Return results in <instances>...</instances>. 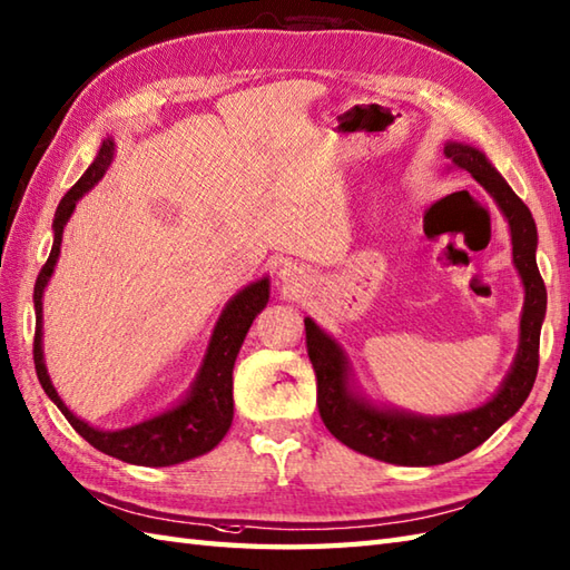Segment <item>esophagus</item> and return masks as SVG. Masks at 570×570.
<instances>
[{
    "mask_svg": "<svg viewBox=\"0 0 570 570\" xmlns=\"http://www.w3.org/2000/svg\"><path fill=\"white\" fill-rule=\"evenodd\" d=\"M304 276H306L304 269L296 264H284L282 269H278V282H282L286 288H296L304 284Z\"/></svg>",
    "mask_w": 570,
    "mask_h": 570,
    "instance_id": "1",
    "label": "esophagus"
}]
</instances>
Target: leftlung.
<instances>
[{
	"label": "left lung",
	"mask_w": 570,
	"mask_h": 570,
	"mask_svg": "<svg viewBox=\"0 0 570 570\" xmlns=\"http://www.w3.org/2000/svg\"><path fill=\"white\" fill-rule=\"evenodd\" d=\"M445 159L468 171L485 188L510 225L512 262L524 286L519 316V347L500 390L485 404L448 416L411 414L377 404L360 390L343 345L321 325L306 318V347L318 380L321 419L337 441L353 451L394 465H441L485 443L504 421H510L534 386L539 370V337L547 316V286L537 266V225L522 198L500 176L480 149L448 141Z\"/></svg>",
	"instance_id": "1"
}]
</instances>
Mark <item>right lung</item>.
<instances>
[{"label": "right lung", "mask_w": 570, "mask_h": 570, "mask_svg": "<svg viewBox=\"0 0 570 570\" xmlns=\"http://www.w3.org/2000/svg\"><path fill=\"white\" fill-rule=\"evenodd\" d=\"M115 156V139L107 137L102 147L95 156V161L88 166V171L80 176V180L72 186L63 200L58 203V210L53 217V247L43 269L36 278L33 286V311H36V335H33V365L39 382L48 399L60 409L70 426L76 429L85 441L98 448V451L125 460L131 465H147V468H166L178 465L205 455L208 451L225 439V433L233 426V367L245 335L249 331L252 321L257 313L264 311L269 304V276H262L257 282L242 288L233 298L227 301L220 318H217L208 350H205L200 370L193 380L190 390L184 399H178L174 406H168L161 414L151 419H144L139 423H131L125 429L105 431L95 429L88 421L78 419L66 406L63 399L58 396L56 386L51 382V374L46 370L43 360V292L51 276L56 272V264L60 257V242H63V229L70 220L76 203L98 186V180L107 174Z\"/></svg>", "instance_id": "add662e5"}]
</instances>
